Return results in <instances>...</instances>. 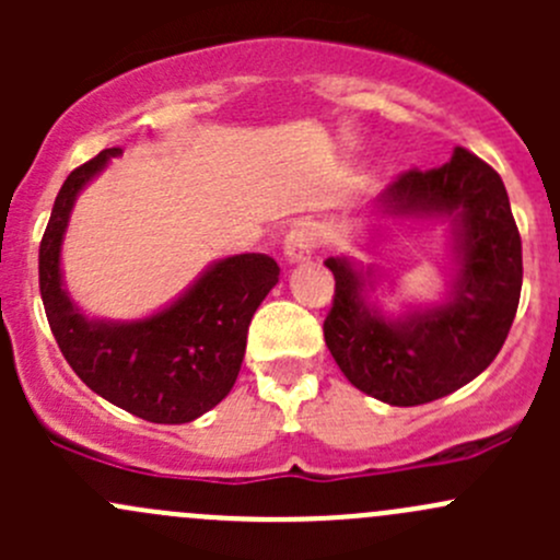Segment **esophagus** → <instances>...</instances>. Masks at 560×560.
<instances>
[{
  "mask_svg": "<svg viewBox=\"0 0 560 560\" xmlns=\"http://www.w3.org/2000/svg\"><path fill=\"white\" fill-rule=\"evenodd\" d=\"M314 246H316V238L312 230L298 224V228H292L284 238L287 262H306V259H312Z\"/></svg>",
  "mask_w": 560,
  "mask_h": 560,
  "instance_id": "obj_1",
  "label": "esophagus"
}]
</instances>
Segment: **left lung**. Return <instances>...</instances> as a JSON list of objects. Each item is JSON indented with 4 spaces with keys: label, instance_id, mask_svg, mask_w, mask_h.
I'll return each mask as SVG.
<instances>
[{
    "label": "left lung",
    "instance_id": "left-lung-1",
    "mask_svg": "<svg viewBox=\"0 0 560 560\" xmlns=\"http://www.w3.org/2000/svg\"><path fill=\"white\" fill-rule=\"evenodd\" d=\"M380 206L387 217L453 219L457 276L447 301L389 319L365 301L371 270L330 257L336 295L325 343L365 395L420 406L468 385L504 347L521 303V233L501 175L460 145L447 165L398 175Z\"/></svg>",
    "mask_w": 560,
    "mask_h": 560
}]
</instances>
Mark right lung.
Returning <instances> with one entry per match:
<instances>
[{
    "label": "right lung",
    "mask_w": 560,
    "mask_h": 560,
    "mask_svg": "<svg viewBox=\"0 0 560 560\" xmlns=\"http://www.w3.org/2000/svg\"><path fill=\"white\" fill-rule=\"evenodd\" d=\"M118 154L100 151L61 184L39 244V295L61 354L94 393L149 422L180 425L233 389L248 322L279 281V265L268 254H235L145 319H89L61 284V241L81 189Z\"/></svg>",
    "instance_id": "add662e5"
}]
</instances>
